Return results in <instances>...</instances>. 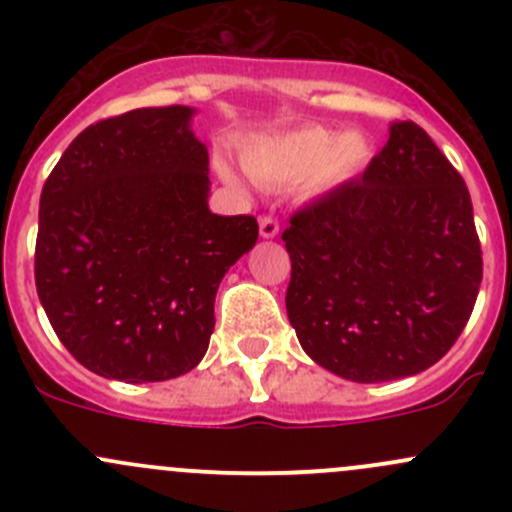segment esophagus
<instances>
[{
    "label": "esophagus",
    "instance_id": "1",
    "mask_svg": "<svg viewBox=\"0 0 512 512\" xmlns=\"http://www.w3.org/2000/svg\"><path fill=\"white\" fill-rule=\"evenodd\" d=\"M277 232H280V223H277L275 218H270V215L260 218V235L265 237V240H272V237H277Z\"/></svg>",
    "mask_w": 512,
    "mask_h": 512
}]
</instances>
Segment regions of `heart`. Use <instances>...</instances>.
I'll return each instance as SVG.
<instances>
[{"instance_id":"1","label":"heart","mask_w":512,"mask_h":512,"mask_svg":"<svg viewBox=\"0 0 512 512\" xmlns=\"http://www.w3.org/2000/svg\"><path fill=\"white\" fill-rule=\"evenodd\" d=\"M374 143L361 128L334 131L327 126H299L260 136L242 151V165L252 180L267 188L297 183L304 200H319L344 188L369 168ZM220 175L237 185V175L220 160Z\"/></svg>"}]
</instances>
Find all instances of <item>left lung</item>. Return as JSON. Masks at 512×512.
Listing matches in <instances>:
<instances>
[{
	"instance_id": "obj_1",
	"label": "left lung",
	"mask_w": 512,
	"mask_h": 512,
	"mask_svg": "<svg viewBox=\"0 0 512 512\" xmlns=\"http://www.w3.org/2000/svg\"><path fill=\"white\" fill-rule=\"evenodd\" d=\"M282 240L299 344L356 384L436 364L461 337L483 280L471 193L414 121L391 123L364 175L294 213Z\"/></svg>"
}]
</instances>
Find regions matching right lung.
<instances>
[{"instance_id":"1","label":"right lung","mask_w":512,"mask_h":512,"mask_svg":"<svg viewBox=\"0 0 512 512\" xmlns=\"http://www.w3.org/2000/svg\"><path fill=\"white\" fill-rule=\"evenodd\" d=\"M195 108H136L71 141L39 200L34 277L71 356L103 379L168 381L200 364L252 215L208 208Z\"/></svg>"}]
</instances>
